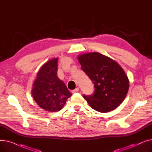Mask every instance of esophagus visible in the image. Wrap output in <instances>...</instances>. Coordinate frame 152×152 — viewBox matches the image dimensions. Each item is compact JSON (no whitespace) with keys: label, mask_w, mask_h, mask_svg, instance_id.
I'll list each match as a JSON object with an SVG mask.
<instances>
[{"label":"esophagus","mask_w":152,"mask_h":152,"mask_svg":"<svg viewBox=\"0 0 152 152\" xmlns=\"http://www.w3.org/2000/svg\"><path fill=\"white\" fill-rule=\"evenodd\" d=\"M78 91H79V88H78V87H77V88H76L75 89L72 91V93H76V92H77Z\"/></svg>","instance_id":"1"}]
</instances>
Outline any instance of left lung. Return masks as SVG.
I'll list each match as a JSON object with an SVG mask.
<instances>
[{
  "mask_svg": "<svg viewBox=\"0 0 152 152\" xmlns=\"http://www.w3.org/2000/svg\"><path fill=\"white\" fill-rule=\"evenodd\" d=\"M81 69L94 84V93L84 98L94 110L107 113L116 109L124 100L129 81L124 71L111 58L99 52L80 54Z\"/></svg>",
  "mask_w": 152,
  "mask_h": 152,
  "instance_id": "left-lung-1",
  "label": "left lung"
}]
</instances>
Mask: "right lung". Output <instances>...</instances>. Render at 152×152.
<instances>
[{"instance_id":"right-lung-1","label":"right lung","mask_w":152,"mask_h":152,"mask_svg":"<svg viewBox=\"0 0 152 152\" xmlns=\"http://www.w3.org/2000/svg\"><path fill=\"white\" fill-rule=\"evenodd\" d=\"M58 59H50L41 67L31 91L37 104L49 112L60 111L72 95L57 76Z\"/></svg>"}]
</instances>
